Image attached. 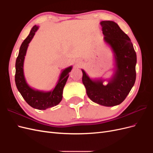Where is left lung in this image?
Masks as SVG:
<instances>
[{
	"label": "left lung",
	"instance_id": "obj_1",
	"mask_svg": "<svg viewBox=\"0 0 153 153\" xmlns=\"http://www.w3.org/2000/svg\"><path fill=\"white\" fill-rule=\"evenodd\" d=\"M104 40L112 48L115 61V71L108 84L105 80H92L82 69V82L88 97L94 103L105 106L121 104L126 98L136 80L137 55L131 39L113 21H102Z\"/></svg>",
	"mask_w": 153,
	"mask_h": 153
}]
</instances>
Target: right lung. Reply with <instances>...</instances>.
Here are the masks:
<instances>
[{"label":"right lung","mask_w":153,"mask_h":153,"mask_svg":"<svg viewBox=\"0 0 153 153\" xmlns=\"http://www.w3.org/2000/svg\"><path fill=\"white\" fill-rule=\"evenodd\" d=\"M38 26L32 27L29 36L22 43L16 61L15 84L17 89L23 98L32 108L38 110L56 106L62 99V92L71 71L72 66L64 69L61 73L57 85L54 89L49 92H43L32 89L27 84L24 74V62L29 43L38 30Z\"/></svg>","instance_id":"1"}]
</instances>
